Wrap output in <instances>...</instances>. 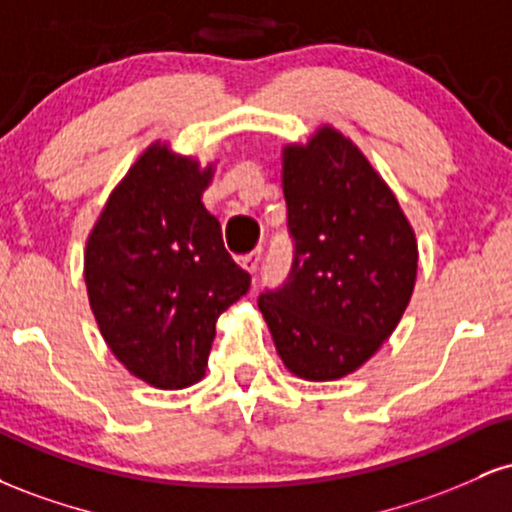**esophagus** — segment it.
I'll list each match as a JSON object with an SVG mask.
<instances>
[{
	"label": "esophagus",
	"mask_w": 512,
	"mask_h": 512,
	"mask_svg": "<svg viewBox=\"0 0 512 512\" xmlns=\"http://www.w3.org/2000/svg\"><path fill=\"white\" fill-rule=\"evenodd\" d=\"M260 257L262 252H252V255L240 257V267H243L248 274H255L257 267H260Z\"/></svg>",
	"instance_id": "1"
}]
</instances>
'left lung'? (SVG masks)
<instances>
[{
	"instance_id": "obj_1",
	"label": "left lung",
	"mask_w": 512,
	"mask_h": 512,
	"mask_svg": "<svg viewBox=\"0 0 512 512\" xmlns=\"http://www.w3.org/2000/svg\"><path fill=\"white\" fill-rule=\"evenodd\" d=\"M293 267L262 293L276 354L296 378L354 373L395 332L419 269L414 228L361 149L332 125L281 151Z\"/></svg>"
}]
</instances>
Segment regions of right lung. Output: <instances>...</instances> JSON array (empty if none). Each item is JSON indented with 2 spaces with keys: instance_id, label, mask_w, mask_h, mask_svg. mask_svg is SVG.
<instances>
[{
  "instance_id": "1",
  "label": "right lung",
  "mask_w": 512,
  "mask_h": 512,
  "mask_svg": "<svg viewBox=\"0 0 512 512\" xmlns=\"http://www.w3.org/2000/svg\"><path fill=\"white\" fill-rule=\"evenodd\" d=\"M214 170L154 142L110 192L86 240L98 330L117 361L158 390L204 378L216 320L250 289L202 202Z\"/></svg>"
}]
</instances>
